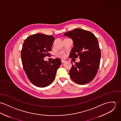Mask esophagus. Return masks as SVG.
Segmentation results:
<instances>
[{"instance_id": "34e87169", "label": "esophagus", "mask_w": 121, "mask_h": 121, "mask_svg": "<svg viewBox=\"0 0 121 121\" xmlns=\"http://www.w3.org/2000/svg\"><path fill=\"white\" fill-rule=\"evenodd\" d=\"M61 61L62 63H64V62H66V61L65 60H61Z\"/></svg>"}]
</instances>
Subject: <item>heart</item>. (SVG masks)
<instances>
[{
    "label": "heart",
    "instance_id": "obj_1",
    "mask_svg": "<svg viewBox=\"0 0 121 121\" xmlns=\"http://www.w3.org/2000/svg\"><path fill=\"white\" fill-rule=\"evenodd\" d=\"M56 55L60 58H64L66 57V54L65 52L63 51H59L56 53Z\"/></svg>",
    "mask_w": 121,
    "mask_h": 121
}]
</instances>
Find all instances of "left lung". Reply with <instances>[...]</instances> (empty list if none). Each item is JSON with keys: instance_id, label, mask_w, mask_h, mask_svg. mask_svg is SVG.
I'll return each instance as SVG.
<instances>
[{"instance_id": "8db88e82", "label": "left lung", "mask_w": 121, "mask_h": 121, "mask_svg": "<svg viewBox=\"0 0 121 121\" xmlns=\"http://www.w3.org/2000/svg\"><path fill=\"white\" fill-rule=\"evenodd\" d=\"M73 40V48L69 55L70 58L79 57L80 61L72 64L69 71L71 79L81 85L91 82L99 69L101 53L98 41L95 35L88 31L76 28L64 34Z\"/></svg>"}]
</instances>
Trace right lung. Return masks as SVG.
Listing matches in <instances>:
<instances>
[{
    "label": "right lung",
    "mask_w": 121,
    "mask_h": 121,
    "mask_svg": "<svg viewBox=\"0 0 121 121\" xmlns=\"http://www.w3.org/2000/svg\"><path fill=\"white\" fill-rule=\"evenodd\" d=\"M54 39L52 35L37 34L27 37L23 44L21 57L23 69L30 82L36 86L44 87L50 85L61 65L58 58L50 62L43 59L51 51Z\"/></svg>",
    "instance_id": "add662e5"
}]
</instances>
